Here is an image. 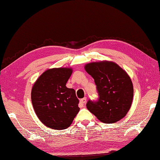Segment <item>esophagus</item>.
Instances as JSON below:
<instances>
[{
    "label": "esophagus",
    "instance_id": "34e87169",
    "mask_svg": "<svg viewBox=\"0 0 160 160\" xmlns=\"http://www.w3.org/2000/svg\"><path fill=\"white\" fill-rule=\"evenodd\" d=\"M86 101H87L86 98H83L81 99L80 101V107L82 108V107L84 106V105L85 104V103H86Z\"/></svg>",
    "mask_w": 160,
    "mask_h": 160
}]
</instances>
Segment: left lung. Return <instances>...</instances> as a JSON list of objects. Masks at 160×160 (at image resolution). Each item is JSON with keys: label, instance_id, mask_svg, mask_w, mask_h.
Returning a JSON list of instances; mask_svg holds the SVG:
<instances>
[{"label": "left lung", "instance_id": "obj_1", "mask_svg": "<svg viewBox=\"0 0 160 160\" xmlns=\"http://www.w3.org/2000/svg\"><path fill=\"white\" fill-rule=\"evenodd\" d=\"M86 72L94 79L98 98L89 100L87 108L102 122H117L132 106L133 88L132 80L122 68L111 62L89 63Z\"/></svg>", "mask_w": 160, "mask_h": 160}]
</instances>
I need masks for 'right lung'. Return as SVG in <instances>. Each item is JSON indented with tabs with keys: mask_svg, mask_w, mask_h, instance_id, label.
<instances>
[{
	"mask_svg": "<svg viewBox=\"0 0 160 160\" xmlns=\"http://www.w3.org/2000/svg\"><path fill=\"white\" fill-rule=\"evenodd\" d=\"M72 72L70 68L50 69L38 78L32 88L35 113L47 127L65 129L80 111L75 90L66 87Z\"/></svg>",
	"mask_w": 160,
	"mask_h": 160,
	"instance_id": "obj_1",
	"label": "right lung"
}]
</instances>
